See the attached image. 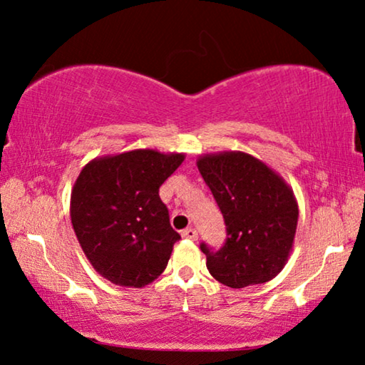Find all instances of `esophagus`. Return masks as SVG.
<instances>
[{
	"mask_svg": "<svg viewBox=\"0 0 365 365\" xmlns=\"http://www.w3.org/2000/svg\"><path fill=\"white\" fill-rule=\"evenodd\" d=\"M181 236L184 239H189V241H196V239H197V231H196V229H192V227H187V229H184V231L181 232Z\"/></svg>",
	"mask_w": 365,
	"mask_h": 365,
	"instance_id": "1",
	"label": "esophagus"
}]
</instances>
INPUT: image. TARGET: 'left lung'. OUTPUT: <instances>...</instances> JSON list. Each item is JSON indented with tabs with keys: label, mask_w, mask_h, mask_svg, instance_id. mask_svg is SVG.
<instances>
[{
	"label": "left lung",
	"mask_w": 365,
	"mask_h": 365,
	"mask_svg": "<svg viewBox=\"0 0 365 365\" xmlns=\"http://www.w3.org/2000/svg\"><path fill=\"white\" fill-rule=\"evenodd\" d=\"M197 168L226 224L221 247L201 242L211 276L232 289L271 281L296 236L299 209L292 191L272 169L244 153L204 156Z\"/></svg>",
	"instance_id": "8db88e82"
}]
</instances>
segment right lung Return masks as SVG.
Wrapping results in <instances>:
<instances>
[{
	"label": "right lung",
	"instance_id": "right-lung-1",
	"mask_svg": "<svg viewBox=\"0 0 365 365\" xmlns=\"http://www.w3.org/2000/svg\"><path fill=\"white\" fill-rule=\"evenodd\" d=\"M182 159L139 149L83 168L71 192V222L89 262L108 281L144 287L166 269L181 236L159 187Z\"/></svg>",
	"mask_w": 365,
	"mask_h": 365
}]
</instances>
